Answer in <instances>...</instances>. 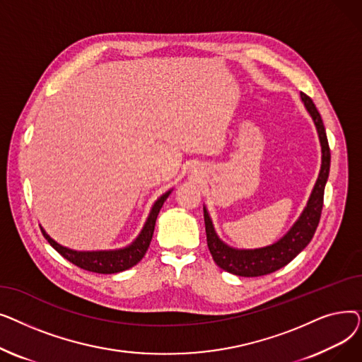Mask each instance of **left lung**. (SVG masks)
Instances as JSON below:
<instances>
[{
  "label": "left lung",
  "mask_w": 362,
  "mask_h": 362,
  "mask_svg": "<svg viewBox=\"0 0 362 362\" xmlns=\"http://www.w3.org/2000/svg\"><path fill=\"white\" fill-rule=\"evenodd\" d=\"M300 100L303 107L307 108L311 116L321 145V167L317 177V182L313 187V192L308 198V202L303 208L298 220L273 245L264 246V248L255 250H238L223 242L216 229L213 220L208 214L206 206L204 205V221H205V233L206 243L210 250L213 259L227 273H232L242 277H258L270 274L284 265L289 264L305 246L311 242L317 226L320 221L322 210V198H325V187L329 179L330 171V148L327 142V135L325 124H322L321 116L315 108L313 100L308 95L300 92Z\"/></svg>",
  "instance_id": "1"
}]
</instances>
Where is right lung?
<instances>
[{
	"label": "right lung",
	"instance_id": "1",
	"mask_svg": "<svg viewBox=\"0 0 362 362\" xmlns=\"http://www.w3.org/2000/svg\"><path fill=\"white\" fill-rule=\"evenodd\" d=\"M173 189H170L165 194H163L156 202L152 205L151 211L148 214V218L142 227L141 233L138 238L133 240L130 245L124 246V248L119 250H107V251H76L70 250L67 246L60 245L59 242H55L41 226V230L45 236V239L49 242L52 248L63 255L67 261L73 262L78 267L92 272V273H100V274H114V273H120L124 272L133 265H136L144 255L146 254L149 243L152 239V235H154L156 229V221L158 217V213L161 210V206L164 201L168 198Z\"/></svg>",
	"mask_w": 362,
	"mask_h": 362
}]
</instances>
